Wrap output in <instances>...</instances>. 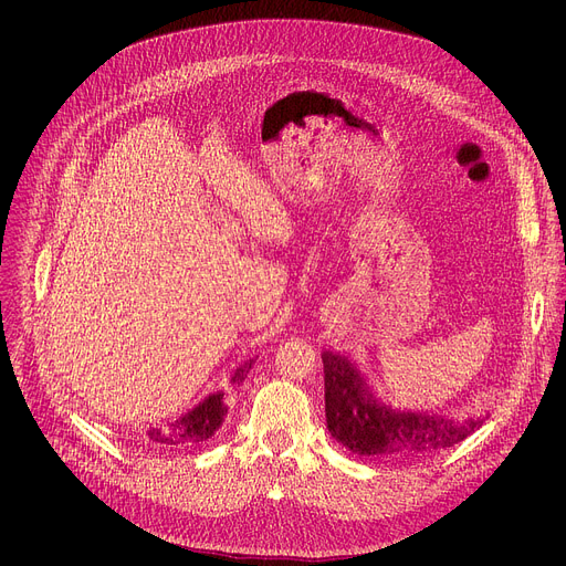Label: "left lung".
I'll return each instance as SVG.
<instances>
[{"label": "left lung", "instance_id": "obj_1", "mask_svg": "<svg viewBox=\"0 0 566 566\" xmlns=\"http://www.w3.org/2000/svg\"><path fill=\"white\" fill-rule=\"evenodd\" d=\"M325 422L346 450L358 457L418 459L454 448L484 424V415L468 420H448L440 415L406 412L380 403L363 374L348 358L323 350Z\"/></svg>", "mask_w": 566, "mask_h": 566}]
</instances>
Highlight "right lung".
<instances>
[{
    "instance_id": "right-lung-1",
    "label": "right lung",
    "mask_w": 566,
    "mask_h": 566,
    "mask_svg": "<svg viewBox=\"0 0 566 566\" xmlns=\"http://www.w3.org/2000/svg\"><path fill=\"white\" fill-rule=\"evenodd\" d=\"M254 360H245L243 365H238L233 376H231V382L241 385L250 369H252ZM224 415H227V406H224V395L222 392H216V395H208L199 406H195L192 410H188L184 418H178L165 427H156V429H148L146 436L142 438V442L146 444H156V448H160V444H176V448H188V444H197V442H203L208 438H213L216 431L222 427L224 422Z\"/></svg>"
}]
</instances>
